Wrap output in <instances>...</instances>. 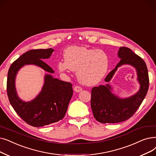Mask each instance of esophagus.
<instances>
[{
	"label": "esophagus",
	"instance_id": "obj_1",
	"mask_svg": "<svg viewBox=\"0 0 156 156\" xmlns=\"http://www.w3.org/2000/svg\"><path fill=\"white\" fill-rule=\"evenodd\" d=\"M74 90L76 92H80L82 90V88L80 86H75L74 87Z\"/></svg>",
	"mask_w": 156,
	"mask_h": 156
}]
</instances>
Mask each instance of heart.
I'll return each instance as SVG.
<instances>
[{
    "label": "heart",
    "instance_id": "heart-1",
    "mask_svg": "<svg viewBox=\"0 0 156 156\" xmlns=\"http://www.w3.org/2000/svg\"><path fill=\"white\" fill-rule=\"evenodd\" d=\"M64 61L60 60L58 64V69L62 72L76 71L79 82L88 86L99 83L109 66V58L105 51L85 46L69 47L64 51Z\"/></svg>",
    "mask_w": 156,
    "mask_h": 156
}]
</instances>
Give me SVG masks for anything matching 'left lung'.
Listing matches in <instances>:
<instances>
[{
	"label": "left lung",
	"instance_id": "8db88e82",
	"mask_svg": "<svg viewBox=\"0 0 156 156\" xmlns=\"http://www.w3.org/2000/svg\"><path fill=\"white\" fill-rule=\"evenodd\" d=\"M120 62L106 77L109 82L122 65H130L136 71L139 90L133 96L120 98L112 93V87L108 83L94 87L91 91V108L94 118L101 123H118L131 117L145 99L149 85L148 70L144 60L131 49L120 47L118 51Z\"/></svg>",
	"mask_w": 156,
	"mask_h": 156
}]
</instances>
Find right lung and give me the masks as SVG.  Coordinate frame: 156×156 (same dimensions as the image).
<instances>
[{
	"label": "right lung",
	"mask_w": 156,
	"mask_h": 156,
	"mask_svg": "<svg viewBox=\"0 0 156 156\" xmlns=\"http://www.w3.org/2000/svg\"><path fill=\"white\" fill-rule=\"evenodd\" d=\"M54 50L37 49L25 52L9 67L7 80V93L15 111L25 122L42 127L57 122L64 118L73 96L72 84L52 76L54 71L43 59L49 58ZM35 65L48 72L42 91L34 100L25 102L17 96L15 80L18 71L25 65Z\"/></svg>",
	"instance_id": "add662e5"
}]
</instances>
